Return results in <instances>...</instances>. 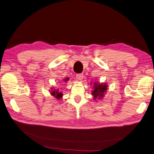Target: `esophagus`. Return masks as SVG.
I'll return each instance as SVG.
<instances>
[{
	"mask_svg": "<svg viewBox=\"0 0 154 154\" xmlns=\"http://www.w3.org/2000/svg\"><path fill=\"white\" fill-rule=\"evenodd\" d=\"M76 78L78 80L81 81L83 80V74H77L76 76Z\"/></svg>",
	"mask_w": 154,
	"mask_h": 154,
	"instance_id": "esophagus-1",
	"label": "esophagus"
}]
</instances>
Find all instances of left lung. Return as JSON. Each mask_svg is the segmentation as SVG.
<instances>
[{
  "label": "left lung",
  "mask_w": 154,
  "mask_h": 154,
  "mask_svg": "<svg viewBox=\"0 0 154 154\" xmlns=\"http://www.w3.org/2000/svg\"><path fill=\"white\" fill-rule=\"evenodd\" d=\"M93 88L94 90L92 92V94L94 96V100L102 99L107 90V85L106 83H100L96 82L94 83Z\"/></svg>",
  "instance_id": "1"
}]
</instances>
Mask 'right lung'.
Returning <instances> with one entry per match:
<instances>
[{"label":"right lung","mask_w":154,"mask_h":154,"mask_svg":"<svg viewBox=\"0 0 154 154\" xmlns=\"http://www.w3.org/2000/svg\"><path fill=\"white\" fill-rule=\"evenodd\" d=\"M69 80V78H67L66 79H64V81L65 82H67ZM53 90V89H52ZM51 94L54 97H55L56 98H57V100H60L61 99L62 96H63V94L61 92H59L58 89L56 90V88H54V89H53L52 91L51 92Z\"/></svg>","instance_id":"obj_1"}]
</instances>
